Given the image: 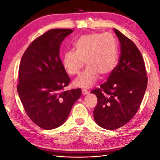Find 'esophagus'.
I'll use <instances>...</instances> for the list:
<instances>
[{"mask_svg":"<svg viewBox=\"0 0 160 160\" xmlns=\"http://www.w3.org/2000/svg\"><path fill=\"white\" fill-rule=\"evenodd\" d=\"M89 93V92H88L87 90H86V89H82V94H83V95H86V94H88Z\"/></svg>","mask_w":160,"mask_h":160,"instance_id":"esophagus-1","label":"esophagus"}]
</instances>
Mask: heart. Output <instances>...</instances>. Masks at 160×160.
I'll use <instances>...</instances> for the list:
<instances>
[{"instance_id": "1", "label": "heart", "mask_w": 160, "mask_h": 160, "mask_svg": "<svg viewBox=\"0 0 160 160\" xmlns=\"http://www.w3.org/2000/svg\"><path fill=\"white\" fill-rule=\"evenodd\" d=\"M74 51L63 53L62 63L70 75L80 72L85 62L88 66L74 80V86L90 88L102 76L111 73L118 61V47L115 37L110 33H89L81 35L74 42Z\"/></svg>"}]
</instances>
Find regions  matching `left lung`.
Listing matches in <instances>:
<instances>
[{"label":"left lung","mask_w":160,"mask_h":160,"mask_svg":"<svg viewBox=\"0 0 160 160\" xmlns=\"http://www.w3.org/2000/svg\"><path fill=\"white\" fill-rule=\"evenodd\" d=\"M120 44L118 64L108 81L92 93L97 96L94 119L102 128L113 130L128 122L136 114L147 86L144 62L133 42L113 29Z\"/></svg>","instance_id":"8db88e82"}]
</instances>
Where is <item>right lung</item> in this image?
Listing matches in <instances>:
<instances>
[{
    "mask_svg": "<svg viewBox=\"0 0 160 160\" xmlns=\"http://www.w3.org/2000/svg\"><path fill=\"white\" fill-rule=\"evenodd\" d=\"M73 31L54 29L32 42L21 59L17 90L28 116L44 129L61 126L81 97L80 88L62 92L70 77L59 58V48Z\"/></svg>",
    "mask_w": 160,
    "mask_h": 160,
    "instance_id": "1",
    "label": "right lung"
}]
</instances>
